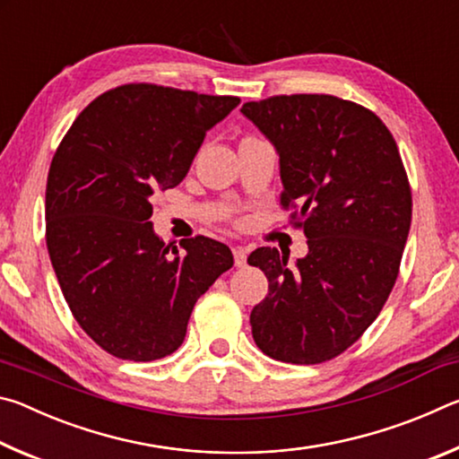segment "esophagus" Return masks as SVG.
<instances>
[{
    "label": "esophagus",
    "mask_w": 459,
    "mask_h": 459,
    "mask_svg": "<svg viewBox=\"0 0 459 459\" xmlns=\"http://www.w3.org/2000/svg\"><path fill=\"white\" fill-rule=\"evenodd\" d=\"M232 257H235V265L237 267H245L247 265V251H245L243 247L232 248Z\"/></svg>",
    "instance_id": "obj_1"
}]
</instances>
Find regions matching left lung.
I'll use <instances>...</instances> for the list:
<instances>
[{
	"label": "left lung",
	"instance_id": "8db88e82",
	"mask_svg": "<svg viewBox=\"0 0 459 459\" xmlns=\"http://www.w3.org/2000/svg\"><path fill=\"white\" fill-rule=\"evenodd\" d=\"M240 111L277 147L279 204L309 248L295 267L275 247L248 255L269 279L251 312L255 344L281 362L332 360L397 281L413 211L397 142L370 108L333 95H277Z\"/></svg>",
	"mask_w": 459,
	"mask_h": 459
}]
</instances>
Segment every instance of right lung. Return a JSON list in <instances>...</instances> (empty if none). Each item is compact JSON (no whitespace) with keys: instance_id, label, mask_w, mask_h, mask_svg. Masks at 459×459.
<instances>
[{"instance_id":"right-lung-1","label":"right lung","mask_w":459,"mask_h":459,"mask_svg":"<svg viewBox=\"0 0 459 459\" xmlns=\"http://www.w3.org/2000/svg\"><path fill=\"white\" fill-rule=\"evenodd\" d=\"M238 103L129 82L84 107L62 137L46 182V245L74 320L111 356L176 352L194 304L232 267L214 238L178 251L155 237L150 200L184 180L206 131Z\"/></svg>"}]
</instances>
